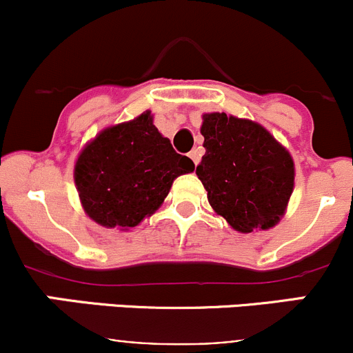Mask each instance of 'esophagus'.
<instances>
[{
    "instance_id": "1",
    "label": "esophagus",
    "mask_w": 353,
    "mask_h": 353,
    "mask_svg": "<svg viewBox=\"0 0 353 353\" xmlns=\"http://www.w3.org/2000/svg\"><path fill=\"white\" fill-rule=\"evenodd\" d=\"M190 157H191V160H193V162H194V165H198V162H199V152L196 150V148L190 152Z\"/></svg>"
}]
</instances>
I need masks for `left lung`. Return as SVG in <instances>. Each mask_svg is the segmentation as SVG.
I'll return each instance as SVG.
<instances>
[{
  "label": "left lung",
  "mask_w": 353,
  "mask_h": 353,
  "mask_svg": "<svg viewBox=\"0 0 353 353\" xmlns=\"http://www.w3.org/2000/svg\"><path fill=\"white\" fill-rule=\"evenodd\" d=\"M206 154L196 174L219 215L239 232L270 229L294 190V162L268 131L225 112L203 116Z\"/></svg>",
  "instance_id": "obj_1"
}]
</instances>
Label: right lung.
<instances>
[{
    "mask_svg": "<svg viewBox=\"0 0 353 353\" xmlns=\"http://www.w3.org/2000/svg\"><path fill=\"white\" fill-rule=\"evenodd\" d=\"M193 170V160L177 154L150 112H143L108 128L85 147L74 165V183L90 219L124 230L152 215L174 179Z\"/></svg>",
    "mask_w": 353,
    "mask_h": 353,
    "instance_id": "1",
    "label": "right lung"
}]
</instances>
